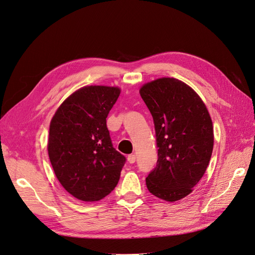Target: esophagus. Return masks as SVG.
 Instances as JSON below:
<instances>
[{
    "label": "esophagus",
    "mask_w": 255,
    "mask_h": 255,
    "mask_svg": "<svg viewBox=\"0 0 255 255\" xmlns=\"http://www.w3.org/2000/svg\"><path fill=\"white\" fill-rule=\"evenodd\" d=\"M128 161L130 163H134L135 162V155H133V154L129 155V156H128Z\"/></svg>",
    "instance_id": "1"
}]
</instances>
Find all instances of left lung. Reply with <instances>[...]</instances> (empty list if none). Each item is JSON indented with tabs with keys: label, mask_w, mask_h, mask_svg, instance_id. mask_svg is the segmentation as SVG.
<instances>
[{
	"label": "left lung",
	"mask_w": 255,
	"mask_h": 255,
	"mask_svg": "<svg viewBox=\"0 0 255 255\" xmlns=\"http://www.w3.org/2000/svg\"><path fill=\"white\" fill-rule=\"evenodd\" d=\"M153 118L158 159L146 178L149 192L174 202L193 192L214 148V127L197 93L175 78H159L139 90Z\"/></svg>",
	"instance_id": "left-lung-1"
}]
</instances>
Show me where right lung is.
Returning <instances> with one entry per match:
<instances>
[{
  "instance_id": "1",
  "label": "right lung",
  "mask_w": 255,
  "mask_h": 255,
  "mask_svg": "<svg viewBox=\"0 0 255 255\" xmlns=\"http://www.w3.org/2000/svg\"><path fill=\"white\" fill-rule=\"evenodd\" d=\"M120 93L119 87L84 86L52 118L50 161L64 190L78 200H101L119 182L126 158L113 146L106 118Z\"/></svg>"
}]
</instances>
